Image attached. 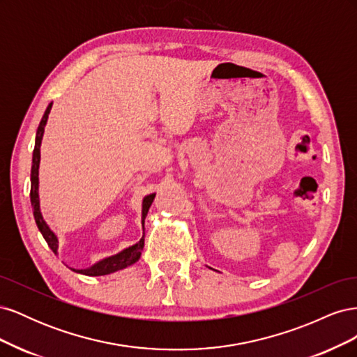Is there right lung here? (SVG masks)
<instances>
[{"instance_id": "add662e5", "label": "right lung", "mask_w": 357, "mask_h": 357, "mask_svg": "<svg viewBox=\"0 0 357 357\" xmlns=\"http://www.w3.org/2000/svg\"><path fill=\"white\" fill-rule=\"evenodd\" d=\"M52 110V102L47 105V109L41 117V122L38 125L37 129V134H36V147H34V153H32V167H31V205H32V211H34V219L36 223L38 226V229L43 235V238L46 240V243L49 244V247L52 248V252L58 255V236L56 234L53 232L49 225L46 223V220L43 219V214L40 210V198H38V168H40V147H41V139H43V134H45V126L47 123V119H49V113ZM156 193H150V195L144 197L143 199V210H142V223H143V231H144V219L147 215V211L150 208V205H152L153 199H155ZM144 247V232L142 240H139L137 244L131 245L125 248V250L119 252L117 255L109 256V257H104L101 259L100 262L93 264L89 268H84V269H74L71 268L74 273L77 274H83V275H89V277H98V275H107V274H112L116 271H121V269L126 268V266H131L132 264H135L139 256H142V250Z\"/></svg>"}]
</instances>
